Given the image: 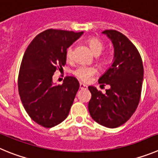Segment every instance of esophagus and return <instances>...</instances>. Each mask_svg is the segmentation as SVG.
Returning a JSON list of instances; mask_svg holds the SVG:
<instances>
[{
  "label": "esophagus",
  "mask_w": 158,
  "mask_h": 158,
  "mask_svg": "<svg viewBox=\"0 0 158 158\" xmlns=\"http://www.w3.org/2000/svg\"><path fill=\"white\" fill-rule=\"evenodd\" d=\"M79 88H80V89H87V86L85 85L84 83L80 82V83H79Z\"/></svg>",
  "instance_id": "1"
}]
</instances>
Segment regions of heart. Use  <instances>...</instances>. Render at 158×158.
I'll use <instances>...</instances> for the list:
<instances>
[{
    "instance_id": "1",
    "label": "heart",
    "mask_w": 158,
    "mask_h": 158,
    "mask_svg": "<svg viewBox=\"0 0 158 158\" xmlns=\"http://www.w3.org/2000/svg\"><path fill=\"white\" fill-rule=\"evenodd\" d=\"M86 42H87L89 47L90 48L94 54L96 55V56L100 54L102 50H103V42L99 40V39H98V38H89L86 40ZM65 56H66V59L68 60H71L72 59V56H73V47H72V45H70V46L67 48ZM99 60H100L101 63L106 64L108 60L107 56L103 55L102 56H101ZM97 72H98V70L94 67L79 66L76 70H74L73 73L78 79H81L82 81H84V82H88L97 73Z\"/></svg>"
}]
</instances>
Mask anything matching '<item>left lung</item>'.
Wrapping results in <instances>:
<instances>
[{
  "instance_id": "left-lung-1",
  "label": "left lung",
  "mask_w": 158,
  "mask_h": 158,
  "mask_svg": "<svg viewBox=\"0 0 158 158\" xmlns=\"http://www.w3.org/2000/svg\"><path fill=\"white\" fill-rule=\"evenodd\" d=\"M102 33L113 42L114 58L98 82L109 85L110 88L104 94L89 86L91 98L88 109L97 123L115 128L127 122L135 112L141 97L144 70L139 51L127 37L115 30H106Z\"/></svg>"
}]
</instances>
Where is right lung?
Masks as SVG:
<instances>
[{"label":"right lung","mask_w":158,"mask_h":158,"mask_svg":"<svg viewBox=\"0 0 158 158\" xmlns=\"http://www.w3.org/2000/svg\"><path fill=\"white\" fill-rule=\"evenodd\" d=\"M82 34L48 29L37 35L25 51L18 77L19 94L30 117L42 127H54L69 115L79 81L66 76L61 85H56L52 76L66 64L67 48Z\"/></svg>","instance_id":"obj_1"}]
</instances>
